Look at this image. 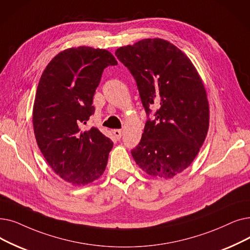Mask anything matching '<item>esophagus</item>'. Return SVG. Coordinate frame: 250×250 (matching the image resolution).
Instances as JSON below:
<instances>
[{"label": "esophagus", "mask_w": 250, "mask_h": 250, "mask_svg": "<svg viewBox=\"0 0 250 250\" xmlns=\"http://www.w3.org/2000/svg\"><path fill=\"white\" fill-rule=\"evenodd\" d=\"M113 135L116 139H121L123 136V131L122 129H113Z\"/></svg>", "instance_id": "obj_1"}]
</instances>
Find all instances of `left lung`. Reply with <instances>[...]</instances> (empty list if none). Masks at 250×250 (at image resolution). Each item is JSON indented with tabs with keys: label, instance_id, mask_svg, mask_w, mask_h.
I'll use <instances>...</instances> for the list:
<instances>
[{
	"label": "left lung",
	"instance_id": "left-lung-1",
	"mask_svg": "<svg viewBox=\"0 0 250 250\" xmlns=\"http://www.w3.org/2000/svg\"><path fill=\"white\" fill-rule=\"evenodd\" d=\"M116 57L137 82L148 119L136 164L149 176L171 179L197 156L209 127V104L196 67L185 53L164 39H144L118 48Z\"/></svg>",
	"mask_w": 250,
	"mask_h": 250
}]
</instances>
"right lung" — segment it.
I'll return each instance as SVG.
<instances>
[{
  "mask_svg": "<svg viewBox=\"0 0 250 250\" xmlns=\"http://www.w3.org/2000/svg\"><path fill=\"white\" fill-rule=\"evenodd\" d=\"M104 49L72 47L58 53L42 71L32 109L38 146L57 176L74 186L98 180L113 143L98 128L83 131L94 113L93 97L108 65H116Z\"/></svg>",
  "mask_w": 250,
  "mask_h": 250,
  "instance_id": "right-lung-1",
  "label": "right lung"
}]
</instances>
